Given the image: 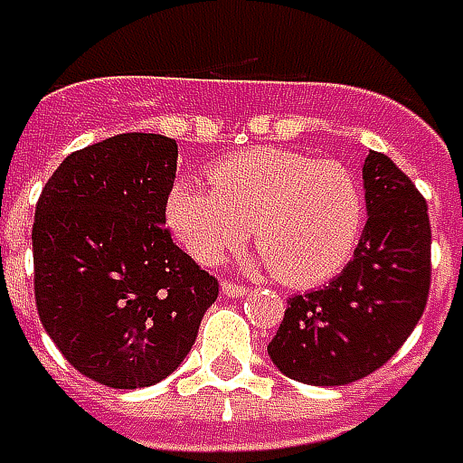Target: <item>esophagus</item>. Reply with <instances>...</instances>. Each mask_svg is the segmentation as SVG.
Returning <instances> with one entry per match:
<instances>
[{
    "mask_svg": "<svg viewBox=\"0 0 463 463\" xmlns=\"http://www.w3.org/2000/svg\"><path fill=\"white\" fill-rule=\"evenodd\" d=\"M222 294L223 296H232V298H240V296L247 294V288H244V286H240V283L223 280V283H222Z\"/></svg>",
    "mask_w": 463,
    "mask_h": 463,
    "instance_id": "34e87169",
    "label": "esophagus"
}]
</instances>
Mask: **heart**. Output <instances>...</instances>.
Returning <instances> with one entry per match:
<instances>
[{
    "instance_id": "heart-1",
    "label": "heart",
    "mask_w": 463,
    "mask_h": 463,
    "mask_svg": "<svg viewBox=\"0 0 463 463\" xmlns=\"http://www.w3.org/2000/svg\"><path fill=\"white\" fill-rule=\"evenodd\" d=\"M211 187L180 180L167 195V223L190 258L213 265L247 237L273 276L307 288L337 276L361 240L364 190L337 162L286 149H250L208 172Z\"/></svg>"
}]
</instances>
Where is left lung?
Segmentation results:
<instances>
[{
    "label": "left lung",
    "mask_w": 463,
    "mask_h": 463,
    "mask_svg": "<svg viewBox=\"0 0 463 463\" xmlns=\"http://www.w3.org/2000/svg\"><path fill=\"white\" fill-rule=\"evenodd\" d=\"M368 222L345 270L294 296L270 361L294 382L343 386L382 368L420 322L430 291L428 203L386 154L364 162Z\"/></svg>",
    "instance_id": "8db88e82"
}]
</instances>
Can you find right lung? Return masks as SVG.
Masks as SVG:
<instances>
[{
  "instance_id": "obj_1",
  "label": "right lung",
  "mask_w": 463,
  "mask_h": 463,
  "mask_svg": "<svg viewBox=\"0 0 463 463\" xmlns=\"http://www.w3.org/2000/svg\"><path fill=\"white\" fill-rule=\"evenodd\" d=\"M175 138L120 134L69 154L35 205V307L92 382L141 389L185 361L219 280L165 223Z\"/></svg>"
}]
</instances>
